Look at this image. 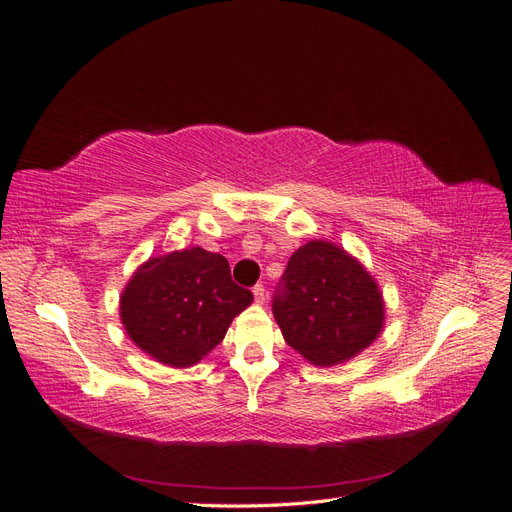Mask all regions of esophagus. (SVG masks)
Segmentation results:
<instances>
[{"mask_svg": "<svg viewBox=\"0 0 512 512\" xmlns=\"http://www.w3.org/2000/svg\"><path fill=\"white\" fill-rule=\"evenodd\" d=\"M254 301L258 303V305H262V303H265V299H267V290H265V286H262V284H258V286H254Z\"/></svg>", "mask_w": 512, "mask_h": 512, "instance_id": "1", "label": "esophagus"}]
</instances>
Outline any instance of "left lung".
<instances>
[{
	"instance_id": "obj_1",
	"label": "left lung",
	"mask_w": 512,
	"mask_h": 512,
	"mask_svg": "<svg viewBox=\"0 0 512 512\" xmlns=\"http://www.w3.org/2000/svg\"><path fill=\"white\" fill-rule=\"evenodd\" d=\"M273 316L309 365L346 363L376 342L386 305L376 277L342 245L314 239L288 260Z\"/></svg>"
}]
</instances>
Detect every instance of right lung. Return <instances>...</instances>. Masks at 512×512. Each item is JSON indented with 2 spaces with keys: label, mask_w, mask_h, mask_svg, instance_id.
<instances>
[{
  "label": "right lung",
  "mask_w": 512,
  "mask_h": 512,
  "mask_svg": "<svg viewBox=\"0 0 512 512\" xmlns=\"http://www.w3.org/2000/svg\"><path fill=\"white\" fill-rule=\"evenodd\" d=\"M252 301L222 254L190 247L145 260L121 290L119 318L136 348L183 369L203 361Z\"/></svg>",
  "instance_id": "1"
}]
</instances>
